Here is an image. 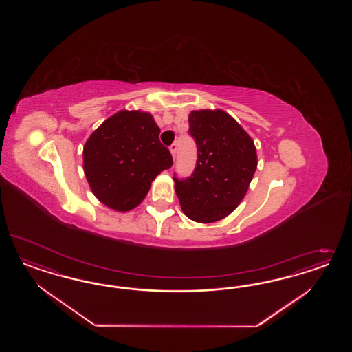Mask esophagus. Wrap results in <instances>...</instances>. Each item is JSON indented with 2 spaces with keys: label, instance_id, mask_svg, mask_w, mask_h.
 I'll return each instance as SVG.
<instances>
[{
  "label": "esophagus",
  "instance_id": "34e87169",
  "mask_svg": "<svg viewBox=\"0 0 352 352\" xmlns=\"http://www.w3.org/2000/svg\"><path fill=\"white\" fill-rule=\"evenodd\" d=\"M177 149H178V144H177V143H173L170 146V152L171 155H173V159H175V156H177Z\"/></svg>",
  "mask_w": 352,
  "mask_h": 352
}]
</instances>
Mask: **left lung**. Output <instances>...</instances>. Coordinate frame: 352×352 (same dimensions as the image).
Returning a JSON list of instances; mask_svg holds the SVG:
<instances>
[{"instance_id": "1", "label": "left lung", "mask_w": 352, "mask_h": 352, "mask_svg": "<svg viewBox=\"0 0 352 352\" xmlns=\"http://www.w3.org/2000/svg\"><path fill=\"white\" fill-rule=\"evenodd\" d=\"M188 134L196 142L197 160L190 177L174 173L182 210L190 219L212 223L232 213L244 199L256 169L254 142L221 109L193 111Z\"/></svg>"}]
</instances>
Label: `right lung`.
Here are the masks:
<instances>
[{
  "mask_svg": "<svg viewBox=\"0 0 352 352\" xmlns=\"http://www.w3.org/2000/svg\"><path fill=\"white\" fill-rule=\"evenodd\" d=\"M160 128L139 111H121L96 129L84 147V171L100 203L118 212L134 209L151 183L173 165Z\"/></svg>",
  "mask_w": 352,
  "mask_h": 352,
  "instance_id": "obj_1",
  "label": "right lung"
}]
</instances>
